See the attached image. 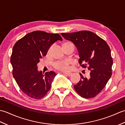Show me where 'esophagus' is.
<instances>
[{"label": "esophagus", "instance_id": "obj_1", "mask_svg": "<svg viewBox=\"0 0 125 125\" xmlns=\"http://www.w3.org/2000/svg\"><path fill=\"white\" fill-rule=\"evenodd\" d=\"M64 73V75H67L68 76H70L72 75V73Z\"/></svg>", "mask_w": 125, "mask_h": 125}]
</instances>
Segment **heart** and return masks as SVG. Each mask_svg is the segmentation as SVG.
Segmentation results:
<instances>
[{
    "instance_id": "heart-1",
    "label": "heart",
    "mask_w": 125,
    "mask_h": 125,
    "mask_svg": "<svg viewBox=\"0 0 125 125\" xmlns=\"http://www.w3.org/2000/svg\"><path fill=\"white\" fill-rule=\"evenodd\" d=\"M73 44L71 42H65L63 44V47L67 46L69 44ZM73 63L70 60H63L56 62L54 63V67L55 69L62 71H67L69 69V65Z\"/></svg>"
}]
</instances>
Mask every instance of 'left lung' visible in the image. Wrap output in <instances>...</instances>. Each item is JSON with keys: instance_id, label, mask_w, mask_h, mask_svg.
<instances>
[{"instance_id": "obj_1", "label": "left lung", "mask_w": 125, "mask_h": 125, "mask_svg": "<svg viewBox=\"0 0 125 125\" xmlns=\"http://www.w3.org/2000/svg\"><path fill=\"white\" fill-rule=\"evenodd\" d=\"M67 40L73 42L79 52L78 62L90 70L89 78L80 74L81 79L74 89L84 98L96 96L104 88L112 75L113 60L108 44L90 31L61 33Z\"/></svg>"}]
</instances>
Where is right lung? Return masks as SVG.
Listing matches in <instances>:
<instances>
[{"label":"right lung","instance_id":"right-lung-1","mask_svg":"<svg viewBox=\"0 0 125 125\" xmlns=\"http://www.w3.org/2000/svg\"><path fill=\"white\" fill-rule=\"evenodd\" d=\"M57 40H62L59 34L37 31L26 34L13 46L10 57L13 76L21 90L29 97L41 99L51 87L56 74L50 71L43 75L38 70L37 64Z\"/></svg>","mask_w":125,"mask_h":125}]
</instances>
